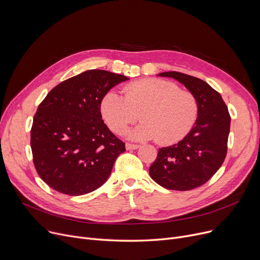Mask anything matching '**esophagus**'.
I'll list each match as a JSON object with an SVG mask.
<instances>
[{"label":"esophagus","instance_id":"esophagus-1","mask_svg":"<svg viewBox=\"0 0 260 260\" xmlns=\"http://www.w3.org/2000/svg\"><path fill=\"white\" fill-rule=\"evenodd\" d=\"M125 147H126L127 151H131V149H137V148L139 147V145H137V144H131V143H126V144H125Z\"/></svg>","mask_w":260,"mask_h":260}]
</instances>
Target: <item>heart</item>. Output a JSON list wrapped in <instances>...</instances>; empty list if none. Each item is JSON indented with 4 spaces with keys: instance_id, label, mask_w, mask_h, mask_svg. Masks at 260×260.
<instances>
[{
    "instance_id": "heart-1",
    "label": "heart",
    "mask_w": 260,
    "mask_h": 260,
    "mask_svg": "<svg viewBox=\"0 0 260 260\" xmlns=\"http://www.w3.org/2000/svg\"><path fill=\"white\" fill-rule=\"evenodd\" d=\"M123 90L125 97L114 90L104 95L101 113L108 127L117 134L124 132L140 114L143 122L125 133L129 139L173 144L185 137L197 119L195 95L173 82L145 79Z\"/></svg>"
}]
</instances>
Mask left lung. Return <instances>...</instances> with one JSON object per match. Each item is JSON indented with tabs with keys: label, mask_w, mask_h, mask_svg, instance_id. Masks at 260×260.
<instances>
[{
	"label": "left lung",
	"mask_w": 260,
	"mask_h": 260,
	"mask_svg": "<svg viewBox=\"0 0 260 260\" xmlns=\"http://www.w3.org/2000/svg\"><path fill=\"white\" fill-rule=\"evenodd\" d=\"M157 76L173 78L192 92L198 103V115L181 141L159 148L149 176L168 189H193L209 181L224 161L231 124L228 107L220 93L206 81L178 72Z\"/></svg>",
	"instance_id": "obj_1"
}]
</instances>
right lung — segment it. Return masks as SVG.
I'll return each mask as SVG.
<instances>
[{
  "mask_svg": "<svg viewBox=\"0 0 260 260\" xmlns=\"http://www.w3.org/2000/svg\"><path fill=\"white\" fill-rule=\"evenodd\" d=\"M127 77L90 70L52 88L37 109L30 132L39 176L57 192L88 194L108 179L125 145L101 116L104 95Z\"/></svg>",
  "mask_w": 260,
  "mask_h": 260,
  "instance_id": "1",
  "label": "right lung"
}]
</instances>
